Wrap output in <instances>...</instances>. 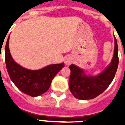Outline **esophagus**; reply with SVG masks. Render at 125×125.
I'll return each instance as SVG.
<instances>
[{
    "label": "esophagus",
    "instance_id": "esophagus-1",
    "mask_svg": "<svg viewBox=\"0 0 125 125\" xmlns=\"http://www.w3.org/2000/svg\"><path fill=\"white\" fill-rule=\"evenodd\" d=\"M72 62L73 60H71V58H67L65 61V64L66 65H70Z\"/></svg>",
    "mask_w": 125,
    "mask_h": 125
}]
</instances>
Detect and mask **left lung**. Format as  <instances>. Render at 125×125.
<instances>
[{
	"label": "left lung",
	"instance_id": "8db88e82",
	"mask_svg": "<svg viewBox=\"0 0 125 125\" xmlns=\"http://www.w3.org/2000/svg\"><path fill=\"white\" fill-rule=\"evenodd\" d=\"M114 56L110 64L97 76H87L83 69L75 65L69 66L71 74L69 86L75 98L80 100L94 99L108 88L114 78L118 67V47L115 37Z\"/></svg>",
	"mask_w": 125,
	"mask_h": 125
}]
</instances>
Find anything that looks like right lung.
I'll return each instance as SVG.
<instances>
[{
  "label": "right lung",
  "mask_w": 125,
  "mask_h": 125,
  "mask_svg": "<svg viewBox=\"0 0 125 125\" xmlns=\"http://www.w3.org/2000/svg\"><path fill=\"white\" fill-rule=\"evenodd\" d=\"M9 37L5 48V62L11 80L19 90L31 97H38L45 93L54 77L64 67V63L50 65L39 70L24 68L15 63L11 57Z\"/></svg>",
  "instance_id": "obj_1"
}]
</instances>
